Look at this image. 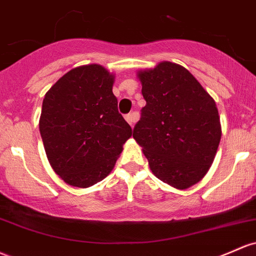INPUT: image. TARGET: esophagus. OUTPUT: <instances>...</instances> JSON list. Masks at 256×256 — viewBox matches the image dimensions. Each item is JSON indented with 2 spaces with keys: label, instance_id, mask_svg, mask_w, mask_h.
I'll return each instance as SVG.
<instances>
[{
  "label": "esophagus",
  "instance_id": "1",
  "mask_svg": "<svg viewBox=\"0 0 256 256\" xmlns=\"http://www.w3.org/2000/svg\"><path fill=\"white\" fill-rule=\"evenodd\" d=\"M136 115H134V113H130V114H128V115H125V120L126 122H128V124H130L131 126L134 125V122H136Z\"/></svg>",
  "mask_w": 256,
  "mask_h": 256
}]
</instances>
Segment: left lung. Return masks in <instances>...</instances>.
Wrapping results in <instances>:
<instances>
[{"label": "left lung", "mask_w": 256, "mask_h": 256, "mask_svg": "<svg viewBox=\"0 0 256 256\" xmlns=\"http://www.w3.org/2000/svg\"><path fill=\"white\" fill-rule=\"evenodd\" d=\"M146 106L134 128L152 172L186 190L212 164L221 138L215 100L184 66L162 62L138 72Z\"/></svg>", "instance_id": "8db88e82"}]
</instances>
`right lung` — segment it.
I'll return each instance as SVG.
<instances>
[{
  "instance_id": "obj_1",
  "label": "right lung",
  "mask_w": 256,
  "mask_h": 256,
  "mask_svg": "<svg viewBox=\"0 0 256 256\" xmlns=\"http://www.w3.org/2000/svg\"><path fill=\"white\" fill-rule=\"evenodd\" d=\"M114 76L98 64L63 75L42 103L40 134L54 172L74 187H90L110 172L132 134L118 110Z\"/></svg>"
}]
</instances>
